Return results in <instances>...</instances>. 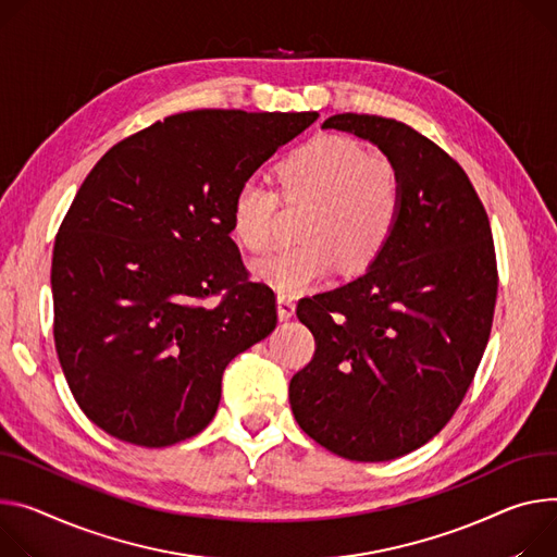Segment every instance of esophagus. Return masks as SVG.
Returning <instances> with one entry per match:
<instances>
[{
    "label": "esophagus",
    "mask_w": 557,
    "mask_h": 557,
    "mask_svg": "<svg viewBox=\"0 0 557 557\" xmlns=\"http://www.w3.org/2000/svg\"><path fill=\"white\" fill-rule=\"evenodd\" d=\"M293 315H295V301H293V297L277 295V318L284 322V320H290Z\"/></svg>",
    "instance_id": "obj_1"
}]
</instances>
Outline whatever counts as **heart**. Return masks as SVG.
<instances>
[{
	"instance_id": "1",
	"label": "heart",
	"mask_w": 557,
	"mask_h": 557,
	"mask_svg": "<svg viewBox=\"0 0 557 557\" xmlns=\"http://www.w3.org/2000/svg\"><path fill=\"white\" fill-rule=\"evenodd\" d=\"M288 201H311L299 237L252 264V273L280 295H297L322 284L337 264L344 271L371 267L391 244L404 207L401 177L382 158L348 137L322 135L277 164ZM277 195L246 180L231 201V235L248 250H264L275 237Z\"/></svg>"
}]
</instances>
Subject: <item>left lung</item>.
<instances>
[{"label": "left lung", "mask_w": 557, "mask_h": 557, "mask_svg": "<svg viewBox=\"0 0 557 557\" xmlns=\"http://www.w3.org/2000/svg\"><path fill=\"white\" fill-rule=\"evenodd\" d=\"M322 128L377 146L404 207L362 277L297 305L315 356L288 399L299 429L331 453L388 462L437 435L473 382L495 311V248L471 180L437 144L377 115L342 113Z\"/></svg>", "instance_id": "obj_1"}]
</instances>
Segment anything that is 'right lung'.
Here are the masks:
<instances>
[{
    "instance_id": "1",
    "label": "right lung",
    "mask_w": 557,
    "mask_h": 557,
    "mask_svg": "<svg viewBox=\"0 0 557 557\" xmlns=\"http://www.w3.org/2000/svg\"><path fill=\"white\" fill-rule=\"evenodd\" d=\"M315 120L180 113L88 173L55 237L50 286L58 358L92 424L160 448L215 418L224 369L277 324L273 290L246 277L231 239L233 195Z\"/></svg>"
}]
</instances>
